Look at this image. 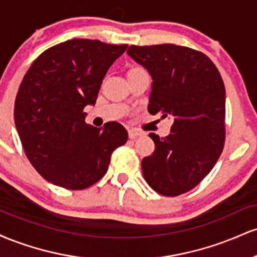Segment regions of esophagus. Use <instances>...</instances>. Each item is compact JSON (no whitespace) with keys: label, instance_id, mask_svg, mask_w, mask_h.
<instances>
[{"label":"esophagus","instance_id":"34e87169","mask_svg":"<svg viewBox=\"0 0 257 257\" xmlns=\"http://www.w3.org/2000/svg\"><path fill=\"white\" fill-rule=\"evenodd\" d=\"M128 134H129V138H131V139H135V138L140 137L143 133H141L140 131H138V129H129Z\"/></svg>","mask_w":257,"mask_h":257}]
</instances>
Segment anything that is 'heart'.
Segmentation results:
<instances>
[{
	"label": "heart",
	"mask_w": 257,
	"mask_h": 257,
	"mask_svg": "<svg viewBox=\"0 0 257 257\" xmlns=\"http://www.w3.org/2000/svg\"><path fill=\"white\" fill-rule=\"evenodd\" d=\"M141 72H146V71L143 66H140V65H132V66L128 69V76L135 75V73H141Z\"/></svg>",
	"instance_id": "heart-1"
}]
</instances>
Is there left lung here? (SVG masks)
Here are the masks:
<instances>
[{
  "label": "left lung",
  "instance_id": "8db88e82",
  "mask_svg": "<svg viewBox=\"0 0 257 257\" xmlns=\"http://www.w3.org/2000/svg\"><path fill=\"white\" fill-rule=\"evenodd\" d=\"M129 57L151 73L149 112L172 118L166 138L150 133L156 150L141 162L156 192L176 197L211 172L225 146L226 90L219 70L204 53L172 43L131 46Z\"/></svg>",
  "mask_w": 257,
  "mask_h": 257
}]
</instances>
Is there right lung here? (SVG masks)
I'll list each match as a JSON object with an SVG mask.
<instances>
[{"label": "right lung", "mask_w": 257, "mask_h": 257, "mask_svg": "<svg viewBox=\"0 0 257 257\" xmlns=\"http://www.w3.org/2000/svg\"><path fill=\"white\" fill-rule=\"evenodd\" d=\"M128 44L73 38L35 59L16 102L14 122L23 149L42 178L66 190H84L105 175L111 155L128 132L118 122L87 125L102 79Z\"/></svg>", "instance_id": "obj_1"}]
</instances>
